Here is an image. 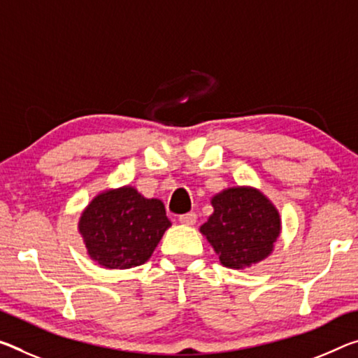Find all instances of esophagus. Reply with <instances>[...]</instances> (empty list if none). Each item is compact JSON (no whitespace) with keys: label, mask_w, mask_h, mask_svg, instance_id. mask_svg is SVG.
<instances>
[{"label":"esophagus","mask_w":358,"mask_h":358,"mask_svg":"<svg viewBox=\"0 0 358 358\" xmlns=\"http://www.w3.org/2000/svg\"><path fill=\"white\" fill-rule=\"evenodd\" d=\"M180 223L181 224H186V226H192L196 223V220H197V215L194 213V212H189V213H183V215H180Z\"/></svg>","instance_id":"obj_1"}]
</instances>
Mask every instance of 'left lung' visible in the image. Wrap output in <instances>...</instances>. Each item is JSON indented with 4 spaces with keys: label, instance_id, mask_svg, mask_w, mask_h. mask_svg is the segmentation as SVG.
I'll list each match as a JSON object with an SVG mask.
<instances>
[{
    "label": "left lung",
    "instance_id": "8db88e82",
    "mask_svg": "<svg viewBox=\"0 0 358 358\" xmlns=\"http://www.w3.org/2000/svg\"><path fill=\"white\" fill-rule=\"evenodd\" d=\"M213 213L201 232L221 264L248 268L272 252L280 234V217L268 197L253 188H229L212 199Z\"/></svg>",
    "mask_w": 358,
    "mask_h": 358
}]
</instances>
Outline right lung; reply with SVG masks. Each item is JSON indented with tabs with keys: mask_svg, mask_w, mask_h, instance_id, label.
Here are the masks:
<instances>
[{
	"mask_svg": "<svg viewBox=\"0 0 358 358\" xmlns=\"http://www.w3.org/2000/svg\"><path fill=\"white\" fill-rule=\"evenodd\" d=\"M172 224L159 199H146L124 186L99 194L79 220L90 258L108 269L143 264Z\"/></svg>",
	"mask_w": 358,
	"mask_h": 358,
	"instance_id": "obj_1",
	"label": "right lung"
}]
</instances>
